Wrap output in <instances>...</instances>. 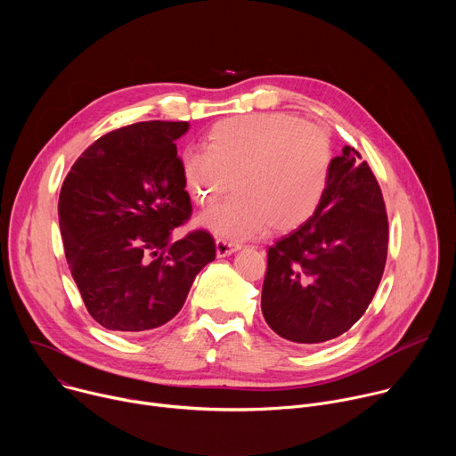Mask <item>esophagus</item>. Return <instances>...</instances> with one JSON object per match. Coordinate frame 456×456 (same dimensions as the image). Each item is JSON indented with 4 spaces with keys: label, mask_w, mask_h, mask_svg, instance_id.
<instances>
[{
    "label": "esophagus",
    "mask_w": 456,
    "mask_h": 456,
    "mask_svg": "<svg viewBox=\"0 0 456 456\" xmlns=\"http://www.w3.org/2000/svg\"><path fill=\"white\" fill-rule=\"evenodd\" d=\"M236 250H240V245H238V243L227 241V240H222V238L216 240V256H218V257L231 256V254H234Z\"/></svg>",
    "instance_id": "34e87169"
}]
</instances>
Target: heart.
Listing matches in <instances>:
<instances>
[{"label":"heart","mask_w":456,"mask_h":456,"mask_svg":"<svg viewBox=\"0 0 456 456\" xmlns=\"http://www.w3.org/2000/svg\"><path fill=\"white\" fill-rule=\"evenodd\" d=\"M332 164L327 129L283 113H256L216 122L206 150L182 155L180 171L189 197L202 208L236 178L238 192L204 213L199 225L216 236L247 238L305 224L327 192Z\"/></svg>","instance_id":"heart-1"}]
</instances>
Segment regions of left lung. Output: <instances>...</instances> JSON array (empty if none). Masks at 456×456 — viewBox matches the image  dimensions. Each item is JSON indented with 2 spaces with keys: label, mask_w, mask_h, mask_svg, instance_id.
Segmentation results:
<instances>
[{
  "label": "left lung",
  "mask_w": 456,
  "mask_h": 456,
  "mask_svg": "<svg viewBox=\"0 0 456 456\" xmlns=\"http://www.w3.org/2000/svg\"><path fill=\"white\" fill-rule=\"evenodd\" d=\"M386 254L380 187L361 155L345 146L315 213L269 247L262 290L267 324L299 345L339 338L368 308Z\"/></svg>",
  "instance_id": "8db88e82"
}]
</instances>
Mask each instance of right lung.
Returning <instances> with one entry per match:
<instances>
[{
    "label": "right lung",
    "instance_id": "right-lung-1",
    "mask_svg": "<svg viewBox=\"0 0 456 456\" xmlns=\"http://www.w3.org/2000/svg\"><path fill=\"white\" fill-rule=\"evenodd\" d=\"M189 122L115 129L72 166L59 194L70 273L101 327L139 334L171 321L197 274L215 259L209 232L173 241L191 215L176 141Z\"/></svg>",
    "mask_w": 456,
    "mask_h": 456
}]
</instances>
